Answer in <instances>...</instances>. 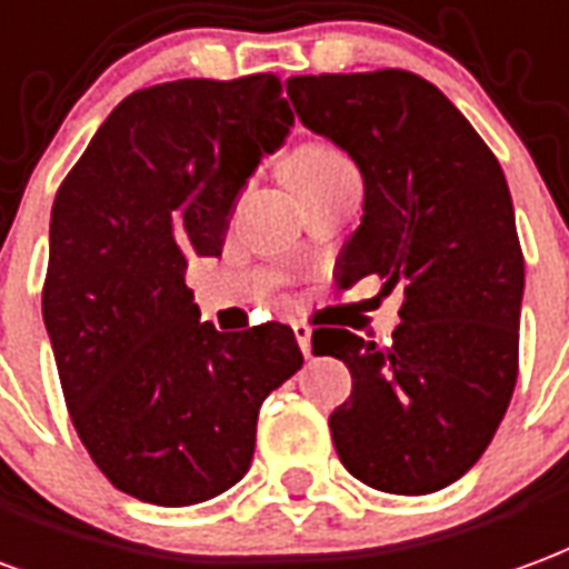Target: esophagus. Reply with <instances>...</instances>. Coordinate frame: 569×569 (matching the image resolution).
Here are the masks:
<instances>
[{
  "mask_svg": "<svg viewBox=\"0 0 569 569\" xmlns=\"http://www.w3.org/2000/svg\"><path fill=\"white\" fill-rule=\"evenodd\" d=\"M292 331H296V340H298V347H301V352L310 359V356H313V343H310V338H313V328L307 326V322H296Z\"/></svg>",
  "mask_w": 569,
  "mask_h": 569,
  "instance_id": "34e87169",
  "label": "esophagus"
}]
</instances>
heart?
Instances as JSON below:
<instances>
[{
	"label": "heart",
	"mask_w": 569,
	"mask_h": 569,
	"mask_svg": "<svg viewBox=\"0 0 569 569\" xmlns=\"http://www.w3.org/2000/svg\"><path fill=\"white\" fill-rule=\"evenodd\" d=\"M340 171H352V166H349L347 156L328 144L298 147L286 162V180L292 183V189L317 187V183L335 178Z\"/></svg>",
	"instance_id": "obj_1"
}]
</instances>
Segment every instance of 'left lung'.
<instances>
[{
  "label": "left lung",
  "mask_w": 569,
  "mask_h": 569,
  "mask_svg": "<svg viewBox=\"0 0 569 569\" xmlns=\"http://www.w3.org/2000/svg\"><path fill=\"white\" fill-rule=\"evenodd\" d=\"M286 90L298 120L365 180L338 286L377 273L382 292H403L389 347L347 328L313 331V352L352 373L328 416L331 440L365 486L431 495L477 465L516 389L525 259L507 178L465 113L419 74H305Z\"/></svg>",
  "instance_id": "left-lung-1"
}]
</instances>
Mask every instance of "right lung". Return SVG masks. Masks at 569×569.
Listing matches in <instances>:
<instances>
[{"instance_id": "right-lung-1", "label": "right lung", "mask_w": 569, "mask_h": 569, "mask_svg": "<svg viewBox=\"0 0 569 569\" xmlns=\"http://www.w3.org/2000/svg\"><path fill=\"white\" fill-rule=\"evenodd\" d=\"M292 111L273 74L183 81L117 104L50 210L41 313L87 452L132 498L192 507L250 470L259 407L301 365L292 328L217 331L187 289Z\"/></svg>"}]
</instances>
